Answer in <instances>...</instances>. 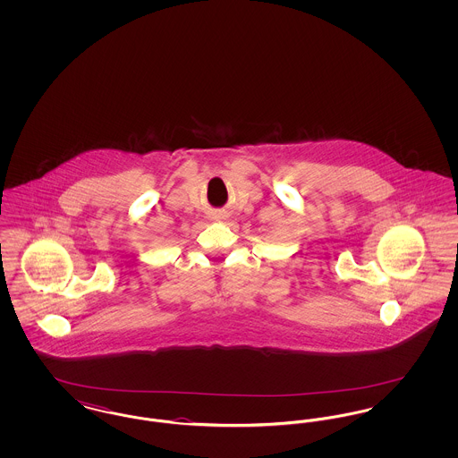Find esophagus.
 <instances>
[{"mask_svg":"<svg viewBox=\"0 0 458 458\" xmlns=\"http://www.w3.org/2000/svg\"><path fill=\"white\" fill-rule=\"evenodd\" d=\"M221 216H223V211H219L218 213V218H221Z\"/></svg>","mask_w":458,"mask_h":458,"instance_id":"esophagus-1","label":"esophagus"}]
</instances>
